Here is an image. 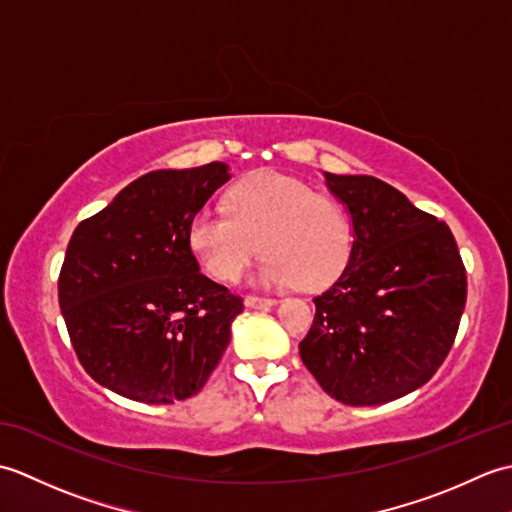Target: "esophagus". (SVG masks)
Wrapping results in <instances>:
<instances>
[{"label":"esophagus","instance_id":"esophagus-1","mask_svg":"<svg viewBox=\"0 0 512 512\" xmlns=\"http://www.w3.org/2000/svg\"><path fill=\"white\" fill-rule=\"evenodd\" d=\"M244 306H246V308H253V310L273 308V306H277V299H266V297H255V295H248V297L244 299Z\"/></svg>","mask_w":512,"mask_h":512}]
</instances>
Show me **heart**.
Segmentation results:
<instances>
[{
	"mask_svg": "<svg viewBox=\"0 0 512 512\" xmlns=\"http://www.w3.org/2000/svg\"><path fill=\"white\" fill-rule=\"evenodd\" d=\"M226 209L228 215L202 209L187 228L193 257L217 281H235L259 246L268 255L253 284L264 288H328L350 262V217L339 202L299 178L257 171L228 189Z\"/></svg>",
	"mask_w": 512,
	"mask_h": 512,
	"instance_id": "b5f03b06",
	"label": "heart"
}]
</instances>
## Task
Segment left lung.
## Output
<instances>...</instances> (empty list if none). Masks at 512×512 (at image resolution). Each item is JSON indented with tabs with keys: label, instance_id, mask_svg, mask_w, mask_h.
I'll return each instance as SVG.
<instances>
[{
	"label": "left lung",
	"instance_id": "obj_1",
	"mask_svg": "<svg viewBox=\"0 0 512 512\" xmlns=\"http://www.w3.org/2000/svg\"><path fill=\"white\" fill-rule=\"evenodd\" d=\"M352 220V255L314 297L301 361L343 405H383L438 372L458 334L466 270L451 228L374 176L323 171Z\"/></svg>",
	"mask_w": 512,
	"mask_h": 512
}]
</instances>
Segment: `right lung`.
Listing matches in <instances>:
<instances>
[{"label": "right lung", "instance_id": "1", "mask_svg": "<svg viewBox=\"0 0 512 512\" xmlns=\"http://www.w3.org/2000/svg\"><path fill=\"white\" fill-rule=\"evenodd\" d=\"M226 162L149 171L74 228L59 275L70 341L96 383L169 405L198 394L244 303L200 273L187 228Z\"/></svg>", "mask_w": 512, "mask_h": 512}]
</instances>
